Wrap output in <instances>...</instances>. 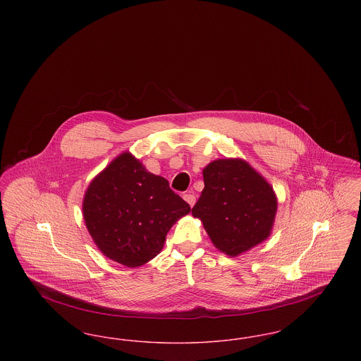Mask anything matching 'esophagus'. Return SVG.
<instances>
[{
    "label": "esophagus",
    "instance_id": "34e87169",
    "mask_svg": "<svg viewBox=\"0 0 361 361\" xmlns=\"http://www.w3.org/2000/svg\"><path fill=\"white\" fill-rule=\"evenodd\" d=\"M184 200L188 203L189 206L193 207L196 203V196L192 192H188V193L184 195Z\"/></svg>",
    "mask_w": 361,
    "mask_h": 361
}]
</instances>
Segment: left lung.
Segmentation results:
<instances>
[{
    "label": "left lung",
    "instance_id": "8db88e82",
    "mask_svg": "<svg viewBox=\"0 0 361 361\" xmlns=\"http://www.w3.org/2000/svg\"><path fill=\"white\" fill-rule=\"evenodd\" d=\"M204 189L192 215L202 219L212 243L238 256L271 234L275 192L242 159H216L203 171Z\"/></svg>",
    "mask_w": 361,
    "mask_h": 361
}]
</instances>
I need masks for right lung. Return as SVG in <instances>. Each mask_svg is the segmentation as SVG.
I'll list each match as a JSON object with an SVG mask.
<instances>
[{
	"label": "right lung",
	"mask_w": 361,
	"mask_h": 361,
	"mask_svg": "<svg viewBox=\"0 0 361 361\" xmlns=\"http://www.w3.org/2000/svg\"><path fill=\"white\" fill-rule=\"evenodd\" d=\"M82 209L87 231L104 255L135 268L161 252L173 224L190 207L166 178L124 153L90 183Z\"/></svg>",
	"instance_id": "add662e5"
}]
</instances>
